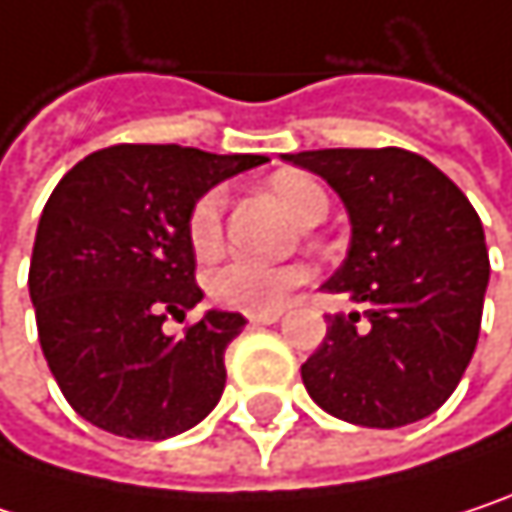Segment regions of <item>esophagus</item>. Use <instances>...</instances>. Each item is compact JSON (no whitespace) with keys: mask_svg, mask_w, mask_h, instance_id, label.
Listing matches in <instances>:
<instances>
[{"mask_svg":"<svg viewBox=\"0 0 512 512\" xmlns=\"http://www.w3.org/2000/svg\"><path fill=\"white\" fill-rule=\"evenodd\" d=\"M281 317V311H263V314H249V323L252 326H269Z\"/></svg>","mask_w":512,"mask_h":512,"instance_id":"1","label":"esophagus"}]
</instances>
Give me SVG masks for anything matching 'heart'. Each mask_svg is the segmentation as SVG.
<instances>
[{"instance_id":"1","label":"heart","mask_w":512,"mask_h":512,"mask_svg":"<svg viewBox=\"0 0 512 512\" xmlns=\"http://www.w3.org/2000/svg\"><path fill=\"white\" fill-rule=\"evenodd\" d=\"M272 195L299 225H317L329 210V198L323 186L302 171H278L272 177ZM222 234H225V189L213 186L192 204L186 219V237L195 255L210 257L219 252ZM305 278L308 269L302 263L269 266L246 257H234L207 275V290L213 302L225 308L263 314V311H278Z\"/></svg>"}]
</instances>
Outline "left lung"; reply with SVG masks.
Wrapping results in <instances>:
<instances>
[{
  "mask_svg": "<svg viewBox=\"0 0 512 512\" xmlns=\"http://www.w3.org/2000/svg\"><path fill=\"white\" fill-rule=\"evenodd\" d=\"M344 201L353 240L323 284L361 311L329 314L302 364L311 400L358 427H406L433 415L474 356L489 255L462 189L430 159L403 148L287 154Z\"/></svg>",
  "mask_w": 512,
  "mask_h": 512,
  "instance_id": "left-lung-1",
  "label": "left lung"
}]
</instances>
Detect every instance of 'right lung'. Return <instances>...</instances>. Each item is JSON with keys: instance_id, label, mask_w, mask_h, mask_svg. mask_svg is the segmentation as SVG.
Segmentation results:
<instances>
[{"instance_id": "1", "label": "right lung", "mask_w": 512, "mask_h": 512, "mask_svg": "<svg viewBox=\"0 0 512 512\" xmlns=\"http://www.w3.org/2000/svg\"><path fill=\"white\" fill-rule=\"evenodd\" d=\"M266 162L180 145H112L76 162L41 213L29 296L64 400L94 427L159 442L204 421L225 391V347L243 314L207 311L186 237L192 204Z\"/></svg>"}]
</instances>
